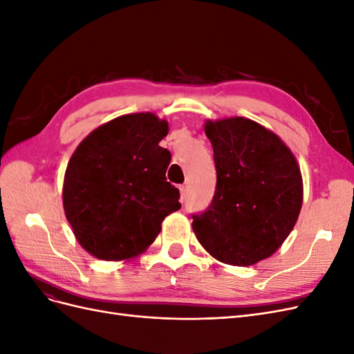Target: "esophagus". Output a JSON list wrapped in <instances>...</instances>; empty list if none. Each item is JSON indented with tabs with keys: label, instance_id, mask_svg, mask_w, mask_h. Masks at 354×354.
<instances>
[{
	"label": "esophagus",
	"instance_id": "1",
	"mask_svg": "<svg viewBox=\"0 0 354 354\" xmlns=\"http://www.w3.org/2000/svg\"><path fill=\"white\" fill-rule=\"evenodd\" d=\"M180 201L181 202H185V199H186V196H187V186L186 185H183V186H180Z\"/></svg>",
	"mask_w": 354,
	"mask_h": 354
}]
</instances>
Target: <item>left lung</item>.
<instances>
[{
	"instance_id": "1",
	"label": "left lung",
	"mask_w": 354,
	"mask_h": 354,
	"mask_svg": "<svg viewBox=\"0 0 354 354\" xmlns=\"http://www.w3.org/2000/svg\"><path fill=\"white\" fill-rule=\"evenodd\" d=\"M217 187L211 205L194 214L192 229L214 259L252 266L288 238L303 205L298 162L279 136L248 118L207 121Z\"/></svg>"
}]
</instances>
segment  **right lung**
Segmentation results:
<instances>
[{
    "label": "right lung",
    "instance_id": "obj_1",
    "mask_svg": "<svg viewBox=\"0 0 354 354\" xmlns=\"http://www.w3.org/2000/svg\"><path fill=\"white\" fill-rule=\"evenodd\" d=\"M168 122L155 113L118 116L75 149L63 181V208L82 248L99 260L143 254L180 192L167 181L171 153L159 142Z\"/></svg>",
    "mask_w": 354,
    "mask_h": 354
}]
</instances>
